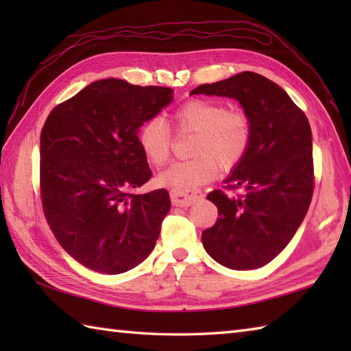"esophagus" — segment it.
Returning a JSON list of instances; mask_svg holds the SVG:
<instances>
[{
  "label": "esophagus",
  "instance_id": "obj_1",
  "mask_svg": "<svg viewBox=\"0 0 351 351\" xmlns=\"http://www.w3.org/2000/svg\"><path fill=\"white\" fill-rule=\"evenodd\" d=\"M202 196V193L197 190H171L170 199L171 204L178 206H190Z\"/></svg>",
  "mask_w": 351,
  "mask_h": 351
}]
</instances>
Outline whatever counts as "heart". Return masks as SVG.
I'll use <instances>...</instances> for the list:
<instances>
[{
    "label": "heart",
    "instance_id": "obj_1",
    "mask_svg": "<svg viewBox=\"0 0 351 351\" xmlns=\"http://www.w3.org/2000/svg\"><path fill=\"white\" fill-rule=\"evenodd\" d=\"M173 125L178 132H195L189 160L173 162L158 176L161 185L173 190H193L213 181L219 167L230 170L247 155L252 143V123L240 110H228L213 99H190L175 110ZM141 152L154 166L170 158L171 132L160 117L141 123L137 132Z\"/></svg>",
    "mask_w": 351,
    "mask_h": 351
}]
</instances>
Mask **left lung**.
<instances>
[{"mask_svg":"<svg viewBox=\"0 0 351 351\" xmlns=\"http://www.w3.org/2000/svg\"><path fill=\"white\" fill-rule=\"evenodd\" d=\"M215 95L241 104L252 123V143L226 181L228 195L206 196L217 221L202 232L214 261L230 270H255L287 247L302 225L314 193L312 132L308 117L288 93L255 72L202 84L191 95Z\"/></svg>","mask_w":351,"mask_h":351,"instance_id":"left-lung-1","label":"left lung"}]
</instances>
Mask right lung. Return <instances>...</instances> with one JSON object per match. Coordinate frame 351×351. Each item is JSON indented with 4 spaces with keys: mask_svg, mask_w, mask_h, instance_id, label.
<instances>
[{
    "mask_svg": "<svg viewBox=\"0 0 351 351\" xmlns=\"http://www.w3.org/2000/svg\"><path fill=\"white\" fill-rule=\"evenodd\" d=\"M173 90L107 78L58 104L40 134V197L57 241L104 274L131 270L158 240L170 211L167 190L136 195L152 171L137 132Z\"/></svg>",
    "mask_w": 351,
    "mask_h": 351,
    "instance_id": "1",
    "label": "right lung"
}]
</instances>
